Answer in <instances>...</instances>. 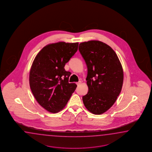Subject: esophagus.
I'll use <instances>...</instances> for the list:
<instances>
[{
  "instance_id": "34e87169",
  "label": "esophagus",
  "mask_w": 152,
  "mask_h": 152,
  "mask_svg": "<svg viewBox=\"0 0 152 152\" xmlns=\"http://www.w3.org/2000/svg\"><path fill=\"white\" fill-rule=\"evenodd\" d=\"M81 81H78V82H77V83H76V84H77V86H78V85H80V84H81Z\"/></svg>"
}]
</instances>
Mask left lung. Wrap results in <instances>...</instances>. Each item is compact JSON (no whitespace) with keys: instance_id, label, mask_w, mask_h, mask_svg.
<instances>
[{"instance_id":"obj_1","label":"left lung","mask_w":152,"mask_h":152,"mask_svg":"<svg viewBox=\"0 0 152 152\" xmlns=\"http://www.w3.org/2000/svg\"><path fill=\"white\" fill-rule=\"evenodd\" d=\"M78 50L88 68V92L82 97L83 104L92 113L102 114L115 104L121 91V63L111 47L100 41L82 42Z\"/></svg>"}]
</instances>
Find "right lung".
<instances>
[{"mask_svg": "<svg viewBox=\"0 0 152 152\" xmlns=\"http://www.w3.org/2000/svg\"><path fill=\"white\" fill-rule=\"evenodd\" d=\"M78 43L49 44L35 58L29 73L31 91L40 105L57 113L67 104L77 85L69 83L71 73L64 66L77 52Z\"/></svg>", "mask_w": 152, "mask_h": 152, "instance_id": "add662e5", "label": "right lung"}]
</instances>
